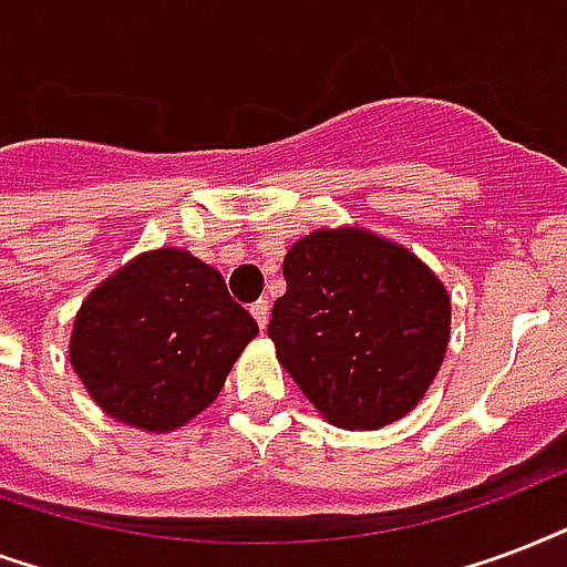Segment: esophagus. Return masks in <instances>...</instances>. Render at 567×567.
Listing matches in <instances>:
<instances>
[{
  "mask_svg": "<svg viewBox=\"0 0 567 567\" xmlns=\"http://www.w3.org/2000/svg\"><path fill=\"white\" fill-rule=\"evenodd\" d=\"M251 313H254V319H257V324H260V328H266V324H269V301H266V298H260L257 305H251Z\"/></svg>",
  "mask_w": 567,
  "mask_h": 567,
  "instance_id": "obj_1",
  "label": "esophagus"
}]
</instances>
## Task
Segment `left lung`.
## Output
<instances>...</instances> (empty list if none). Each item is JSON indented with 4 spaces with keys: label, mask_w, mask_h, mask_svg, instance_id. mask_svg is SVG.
<instances>
[{
    "label": "left lung",
    "mask_w": 567,
    "mask_h": 567,
    "mask_svg": "<svg viewBox=\"0 0 567 567\" xmlns=\"http://www.w3.org/2000/svg\"><path fill=\"white\" fill-rule=\"evenodd\" d=\"M271 307L280 367L328 423L375 432L411 414L450 346L441 278L367 227H319L284 257Z\"/></svg>",
    "instance_id": "obj_1"
}]
</instances>
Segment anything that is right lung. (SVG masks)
<instances>
[{
    "label": "right lung",
    "mask_w": 567,
    "mask_h": 567,
    "mask_svg": "<svg viewBox=\"0 0 567 567\" xmlns=\"http://www.w3.org/2000/svg\"><path fill=\"white\" fill-rule=\"evenodd\" d=\"M257 333L213 266L156 248L87 292L70 331V367L112 420L162 434L213 405Z\"/></svg>",
    "instance_id": "right-lung-1"
}]
</instances>
